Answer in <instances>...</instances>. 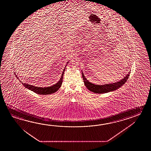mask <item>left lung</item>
<instances>
[{
	"label": "left lung",
	"mask_w": 151,
	"mask_h": 151,
	"mask_svg": "<svg viewBox=\"0 0 151 151\" xmlns=\"http://www.w3.org/2000/svg\"><path fill=\"white\" fill-rule=\"evenodd\" d=\"M130 73L131 72H129L128 74L126 76V77H124L122 80H119L118 82L112 83H107L105 85H96L92 83H90V81L87 80L86 78L85 77L83 73H82V76H83L84 84L88 90H90V91L94 93L103 94V93H107L109 92L115 91L118 89L120 87L122 86L128 79Z\"/></svg>",
	"instance_id": "1"
}]
</instances>
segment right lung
<instances>
[{
	"label": "right lung",
	"instance_id": "right-lung-1",
	"mask_svg": "<svg viewBox=\"0 0 151 151\" xmlns=\"http://www.w3.org/2000/svg\"><path fill=\"white\" fill-rule=\"evenodd\" d=\"M65 69H64L63 72L61 74V77L57 83H55V85H52L51 86L46 87H37L33 86L31 85H29L28 83H23L22 84L25 87V88H28L29 90H31L37 94H42V95H47V94H51L52 93H54L57 92L59 88L61 87V84L63 83V76L64 73ZM16 77L18 78V77ZM22 83V81H21Z\"/></svg>",
	"mask_w": 151,
	"mask_h": 151
}]
</instances>
